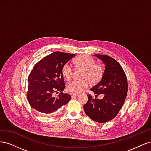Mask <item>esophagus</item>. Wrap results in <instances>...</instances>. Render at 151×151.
<instances>
[{
    "label": "esophagus",
    "instance_id": "1",
    "mask_svg": "<svg viewBox=\"0 0 151 151\" xmlns=\"http://www.w3.org/2000/svg\"><path fill=\"white\" fill-rule=\"evenodd\" d=\"M77 96H78V95H77V94H71V96H72V98H76V97H77Z\"/></svg>",
    "mask_w": 151,
    "mask_h": 151
}]
</instances>
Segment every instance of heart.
Returning a JSON list of instances; mask_svg holds the SVG:
<instances>
[{
  "label": "heart",
  "mask_w": 151,
  "mask_h": 151,
  "mask_svg": "<svg viewBox=\"0 0 151 151\" xmlns=\"http://www.w3.org/2000/svg\"><path fill=\"white\" fill-rule=\"evenodd\" d=\"M75 65L77 68L84 69L82 77L84 80H73L69 82L67 85V92L72 94H78L83 89L88 88L89 85L88 79L91 83H96L99 82L103 76L104 68L101 64H98L94 58L87 55L79 56L74 60ZM62 74L63 78L69 80L73 73L71 65L65 63L62 67Z\"/></svg>",
  "instance_id": "1"
}]
</instances>
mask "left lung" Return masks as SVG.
Instances as JSON below:
<instances>
[{"mask_svg":"<svg viewBox=\"0 0 151 151\" xmlns=\"http://www.w3.org/2000/svg\"><path fill=\"white\" fill-rule=\"evenodd\" d=\"M102 60L105 69L101 80L91 89L97 97L103 94L102 99L88 94L84 105V111L91 119L98 123L113 120L125 103L128 91L127 78L123 68L115 59L105 55H94Z\"/></svg>","mask_w":151,"mask_h":151,"instance_id":"8db88e82","label":"left lung"}]
</instances>
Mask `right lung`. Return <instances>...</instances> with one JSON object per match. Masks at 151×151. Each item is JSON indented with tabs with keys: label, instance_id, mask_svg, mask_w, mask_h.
<instances>
[{
	"label": "right lung",
	"instance_id": "right-lung-1",
	"mask_svg": "<svg viewBox=\"0 0 151 151\" xmlns=\"http://www.w3.org/2000/svg\"><path fill=\"white\" fill-rule=\"evenodd\" d=\"M74 54L55 52L36 63L28 76L27 98L31 106L43 114H50L66 104L71 99L70 94L63 93L65 82L62 67ZM60 93L54 97V92Z\"/></svg>",
	"mask_w": 151,
	"mask_h": 151
}]
</instances>
